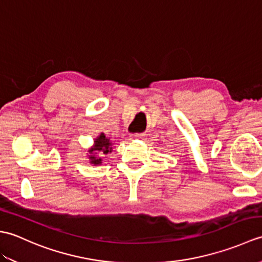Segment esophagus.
Returning <instances> with one entry per match:
<instances>
[{"label": "esophagus", "instance_id": "esophagus-1", "mask_svg": "<svg viewBox=\"0 0 262 262\" xmlns=\"http://www.w3.org/2000/svg\"><path fill=\"white\" fill-rule=\"evenodd\" d=\"M144 134H135V135H132L133 138H135V140H141V138H144Z\"/></svg>", "mask_w": 262, "mask_h": 262}]
</instances>
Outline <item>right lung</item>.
Returning a JSON list of instances; mask_svg holds the SVG:
<instances>
[{
  "label": "right lung",
  "mask_w": 262,
  "mask_h": 262,
  "mask_svg": "<svg viewBox=\"0 0 262 262\" xmlns=\"http://www.w3.org/2000/svg\"><path fill=\"white\" fill-rule=\"evenodd\" d=\"M113 142H111L110 137L105 136L103 133H101L96 140H94L93 146L89 149V160H90V163L93 165H99L102 163V158L101 157H97L98 152L101 154H108L111 153L113 151Z\"/></svg>",
  "instance_id": "1"
}]
</instances>
